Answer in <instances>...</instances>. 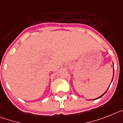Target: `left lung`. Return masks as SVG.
I'll list each match as a JSON object with an SVG mask.
<instances>
[{
    "instance_id": "left-lung-1",
    "label": "left lung",
    "mask_w": 123,
    "mask_h": 123,
    "mask_svg": "<svg viewBox=\"0 0 123 123\" xmlns=\"http://www.w3.org/2000/svg\"><path fill=\"white\" fill-rule=\"evenodd\" d=\"M113 75H114V68H113ZM113 78H112V80H113ZM112 80H111V81H112ZM110 84H111V83H110ZM109 87H110V86H109ZM108 89H107V90H108ZM107 91H105V92L103 94H102V95H101V96H100V97H98V98H97V99H99V98H100V97H102V96H104V94H105V92H107Z\"/></svg>"
}]
</instances>
